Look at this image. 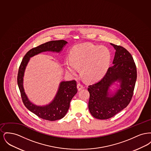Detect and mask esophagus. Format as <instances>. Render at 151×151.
Listing matches in <instances>:
<instances>
[{
  "label": "esophagus",
  "mask_w": 151,
  "mask_h": 151,
  "mask_svg": "<svg viewBox=\"0 0 151 151\" xmlns=\"http://www.w3.org/2000/svg\"><path fill=\"white\" fill-rule=\"evenodd\" d=\"M77 88H78V91H80V90H81L82 89H83L84 86H83V84H81V83H78V84H77Z\"/></svg>",
  "instance_id": "obj_1"
}]
</instances>
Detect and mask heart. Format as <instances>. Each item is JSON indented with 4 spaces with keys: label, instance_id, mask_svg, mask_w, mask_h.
I'll use <instances>...</instances> for the list:
<instances>
[{
    "label": "heart",
    "instance_id": "obj_1",
    "mask_svg": "<svg viewBox=\"0 0 151 151\" xmlns=\"http://www.w3.org/2000/svg\"><path fill=\"white\" fill-rule=\"evenodd\" d=\"M111 57V52L106 47L91 43L81 44L72 49L71 60H65V67L73 76H76L78 68H81L83 77L89 82H94L101 79L107 72Z\"/></svg>",
    "mask_w": 151,
    "mask_h": 151
}]
</instances>
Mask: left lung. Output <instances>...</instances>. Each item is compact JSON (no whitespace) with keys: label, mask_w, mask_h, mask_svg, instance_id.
<instances>
[{"label":"left lung","mask_w":151,"mask_h":151,"mask_svg":"<svg viewBox=\"0 0 151 151\" xmlns=\"http://www.w3.org/2000/svg\"><path fill=\"white\" fill-rule=\"evenodd\" d=\"M110 45L115 50L113 65L102 79L88 88L89 111L99 119L110 118L127 107L137 80V67L131 54L121 46ZM115 82L120 84L112 91L111 88Z\"/></svg>","instance_id":"obj_1"}]
</instances>
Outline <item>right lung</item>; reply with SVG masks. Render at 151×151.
<instances>
[{
    "instance_id": "1",
    "label": "right lung",
    "mask_w": 151,
    "mask_h": 151,
    "mask_svg": "<svg viewBox=\"0 0 151 151\" xmlns=\"http://www.w3.org/2000/svg\"><path fill=\"white\" fill-rule=\"evenodd\" d=\"M67 43L65 40L51 41L32 49L23 58L19 69L17 84L24 105L31 112L47 121L59 120L65 115L71 101L78 92L76 82L75 80L61 81L54 99L49 104L40 106L30 101L25 93L23 86L24 73L30 58L46 51L60 53Z\"/></svg>"
}]
</instances>
